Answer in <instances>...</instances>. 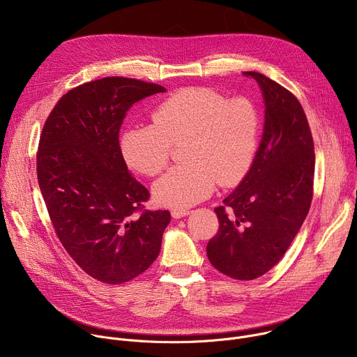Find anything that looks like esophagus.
Listing matches in <instances>:
<instances>
[{
	"instance_id": "esophagus-1",
	"label": "esophagus",
	"mask_w": 357,
	"mask_h": 357,
	"mask_svg": "<svg viewBox=\"0 0 357 357\" xmlns=\"http://www.w3.org/2000/svg\"><path fill=\"white\" fill-rule=\"evenodd\" d=\"M190 212L189 211H186V209H174L172 212H171V215H172V218L174 219H181V218H185V216H188Z\"/></svg>"
}]
</instances>
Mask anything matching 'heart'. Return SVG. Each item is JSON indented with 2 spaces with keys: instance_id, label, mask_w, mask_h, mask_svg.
<instances>
[{
  "instance_id": "heart-1",
  "label": "heart",
  "mask_w": 357,
  "mask_h": 357,
  "mask_svg": "<svg viewBox=\"0 0 357 357\" xmlns=\"http://www.w3.org/2000/svg\"><path fill=\"white\" fill-rule=\"evenodd\" d=\"M152 124L128 126L120 138L126 164L155 176L181 145L182 160L152 188L155 200L168 208H188L208 197L216 183L237 185L257 157L261 116L251 98H230L209 87L182 89L152 110Z\"/></svg>"
}]
</instances>
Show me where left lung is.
<instances>
[{
  "instance_id": "left-lung-1",
  "label": "left lung",
  "mask_w": 357,
  "mask_h": 357,
  "mask_svg": "<svg viewBox=\"0 0 357 357\" xmlns=\"http://www.w3.org/2000/svg\"><path fill=\"white\" fill-rule=\"evenodd\" d=\"M266 121L257 157L240 185L215 212L219 231L206 251L212 266L234 280H254L285 254L307 218L314 196L315 152L298 98L257 72Z\"/></svg>"
}]
</instances>
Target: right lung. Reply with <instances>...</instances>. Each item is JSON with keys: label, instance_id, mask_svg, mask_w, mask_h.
<instances>
[{"label": "right lung", "instance_id": "obj_1", "mask_svg": "<svg viewBox=\"0 0 357 357\" xmlns=\"http://www.w3.org/2000/svg\"><path fill=\"white\" fill-rule=\"evenodd\" d=\"M162 86L110 76L63 94L43 124L36 174L58 238L75 263L123 284L158 257L168 211H145L149 192L127 168L119 134L137 101Z\"/></svg>", "mask_w": 357, "mask_h": 357}]
</instances>
